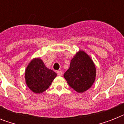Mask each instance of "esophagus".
<instances>
[{
	"label": "esophagus",
	"instance_id": "esophagus-1",
	"mask_svg": "<svg viewBox=\"0 0 124 124\" xmlns=\"http://www.w3.org/2000/svg\"><path fill=\"white\" fill-rule=\"evenodd\" d=\"M57 73V75L59 76H62V71H58L56 72Z\"/></svg>",
	"mask_w": 124,
	"mask_h": 124
}]
</instances>
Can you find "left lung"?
<instances>
[{"instance_id":"obj_1","label":"left lung","mask_w":124,"mask_h":124,"mask_svg":"<svg viewBox=\"0 0 124 124\" xmlns=\"http://www.w3.org/2000/svg\"><path fill=\"white\" fill-rule=\"evenodd\" d=\"M96 73V67L89 55L84 51L79 50L71 60L70 68L64 74V77L69 85L80 93L92 86Z\"/></svg>"}]
</instances>
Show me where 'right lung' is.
I'll return each mask as SVG.
<instances>
[{
	"mask_svg": "<svg viewBox=\"0 0 124 124\" xmlns=\"http://www.w3.org/2000/svg\"><path fill=\"white\" fill-rule=\"evenodd\" d=\"M56 75L55 72L45 66L40 58L32 59L25 70L26 85L30 90L37 94L47 90Z\"/></svg>",
	"mask_w": 124,
	"mask_h": 124,
	"instance_id": "add662e5",
	"label": "right lung"
}]
</instances>
